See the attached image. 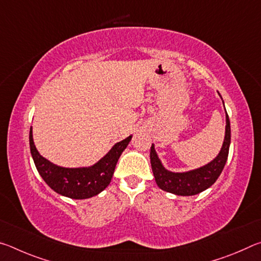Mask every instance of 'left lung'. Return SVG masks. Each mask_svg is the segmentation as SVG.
<instances>
[{
  "label": "left lung",
  "instance_id": "obj_1",
  "mask_svg": "<svg viewBox=\"0 0 261 261\" xmlns=\"http://www.w3.org/2000/svg\"><path fill=\"white\" fill-rule=\"evenodd\" d=\"M229 146H230V121L227 114L226 137L221 148V152L213 161L208 165L199 168V169L189 171V173H171L162 167L158 159L154 146L151 147V165L155 177L158 187L163 191L177 194V196H193L208 189L215 183L222 173L226 165Z\"/></svg>",
  "mask_w": 261,
  "mask_h": 261
}]
</instances>
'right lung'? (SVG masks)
I'll return each mask as SVG.
<instances>
[{
    "label": "right lung",
    "instance_id": "1",
    "mask_svg": "<svg viewBox=\"0 0 261 261\" xmlns=\"http://www.w3.org/2000/svg\"><path fill=\"white\" fill-rule=\"evenodd\" d=\"M131 136L117 143L105 158L91 168H62L43 159L34 146L32 127L30 130V148L34 165L43 180L62 196L72 199L91 198L108 187L115 167L122 152L126 148Z\"/></svg>",
    "mask_w": 261,
    "mask_h": 261
}]
</instances>
